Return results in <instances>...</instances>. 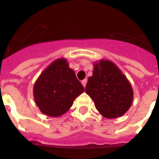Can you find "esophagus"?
<instances>
[{
    "mask_svg": "<svg viewBox=\"0 0 159 159\" xmlns=\"http://www.w3.org/2000/svg\"><path fill=\"white\" fill-rule=\"evenodd\" d=\"M87 79H84V80H82V84L83 87H86V85H87Z\"/></svg>",
    "mask_w": 159,
    "mask_h": 159,
    "instance_id": "34e87169",
    "label": "esophagus"
}]
</instances>
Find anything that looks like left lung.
<instances>
[{"instance_id": "left-lung-1", "label": "left lung", "mask_w": 159, "mask_h": 159, "mask_svg": "<svg viewBox=\"0 0 159 159\" xmlns=\"http://www.w3.org/2000/svg\"><path fill=\"white\" fill-rule=\"evenodd\" d=\"M86 93L94 102L100 114L107 119L122 116L133 102L130 82L110 60L94 62L93 74L88 78Z\"/></svg>"}]
</instances>
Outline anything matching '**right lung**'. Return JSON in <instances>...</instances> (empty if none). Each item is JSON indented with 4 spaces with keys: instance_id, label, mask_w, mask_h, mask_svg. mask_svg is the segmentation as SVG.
<instances>
[{
    "instance_id": "obj_1",
    "label": "right lung",
    "mask_w": 159,
    "mask_h": 159,
    "mask_svg": "<svg viewBox=\"0 0 159 159\" xmlns=\"http://www.w3.org/2000/svg\"><path fill=\"white\" fill-rule=\"evenodd\" d=\"M66 58H57L43 70L34 85V97L40 111L50 117L67 112L84 92Z\"/></svg>"
}]
</instances>
